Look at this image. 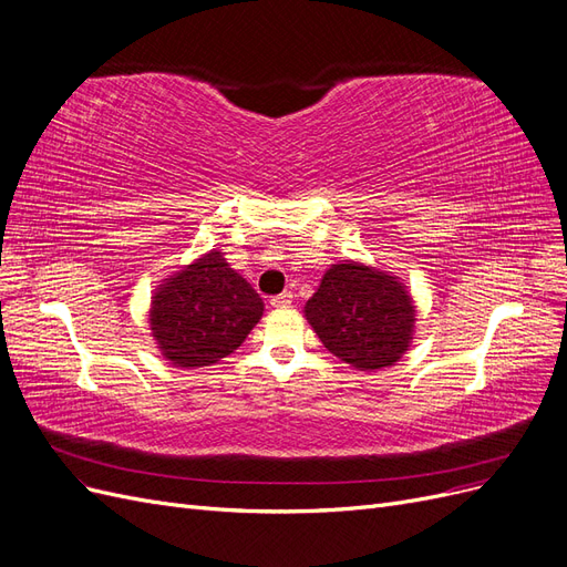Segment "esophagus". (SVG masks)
<instances>
[{
    "mask_svg": "<svg viewBox=\"0 0 567 567\" xmlns=\"http://www.w3.org/2000/svg\"><path fill=\"white\" fill-rule=\"evenodd\" d=\"M290 302H293V293H290V290H284L281 296H274L269 300L271 307H290Z\"/></svg>",
    "mask_w": 567,
    "mask_h": 567,
    "instance_id": "1",
    "label": "esophagus"
}]
</instances>
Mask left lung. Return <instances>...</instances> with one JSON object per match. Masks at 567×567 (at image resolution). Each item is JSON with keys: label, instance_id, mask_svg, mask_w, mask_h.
Here are the masks:
<instances>
[{"label": "left lung", "instance_id": "obj_1", "mask_svg": "<svg viewBox=\"0 0 567 567\" xmlns=\"http://www.w3.org/2000/svg\"><path fill=\"white\" fill-rule=\"evenodd\" d=\"M305 317L323 348L359 371L400 362L414 338L416 307L406 286L388 271L342 260L321 277Z\"/></svg>", "mask_w": 567, "mask_h": 567}]
</instances>
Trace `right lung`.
<instances>
[{
	"label": "right lung",
	"instance_id": "right-lung-1",
	"mask_svg": "<svg viewBox=\"0 0 567 567\" xmlns=\"http://www.w3.org/2000/svg\"><path fill=\"white\" fill-rule=\"evenodd\" d=\"M262 312L255 288L210 250L156 288L148 323L167 362L194 369L241 348Z\"/></svg>",
	"mask_w": 567,
	"mask_h": 567
}]
</instances>
